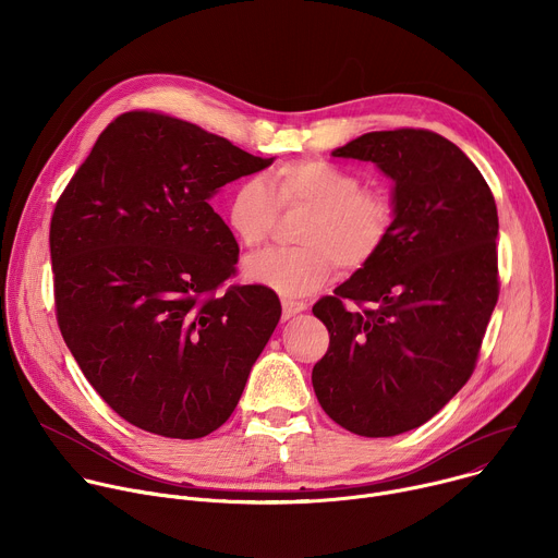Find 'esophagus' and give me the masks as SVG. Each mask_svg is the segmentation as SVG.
I'll use <instances>...</instances> for the list:
<instances>
[{
  "label": "esophagus",
  "mask_w": 558,
  "mask_h": 558,
  "mask_svg": "<svg viewBox=\"0 0 558 558\" xmlns=\"http://www.w3.org/2000/svg\"><path fill=\"white\" fill-rule=\"evenodd\" d=\"M306 308L304 302H293V300H282V320H291L293 315L302 313Z\"/></svg>",
  "instance_id": "34e87169"
}]
</instances>
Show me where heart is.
<instances>
[{
    "label": "heart",
    "mask_w": 558,
    "mask_h": 558,
    "mask_svg": "<svg viewBox=\"0 0 558 558\" xmlns=\"http://www.w3.org/2000/svg\"><path fill=\"white\" fill-rule=\"evenodd\" d=\"M278 207H308L298 229V247H276L254 256L245 276L282 298H306L329 282L340 265L355 271L384 247L392 203L379 190H364L357 174L323 158L282 163L274 192L260 177L238 183L225 205V222L238 243L258 250L274 229Z\"/></svg>",
    "instance_id": "heart-1"
}]
</instances>
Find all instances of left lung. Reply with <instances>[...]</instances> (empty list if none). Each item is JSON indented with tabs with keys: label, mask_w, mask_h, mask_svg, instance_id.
Returning a JSON list of instances; mask_svg holds the SVG:
<instances>
[{
	"label": "left lung",
	"mask_w": 558,
	"mask_h": 558,
	"mask_svg": "<svg viewBox=\"0 0 558 558\" xmlns=\"http://www.w3.org/2000/svg\"><path fill=\"white\" fill-rule=\"evenodd\" d=\"M331 154L392 181V225L377 256L313 304L331 340L311 381L336 424L392 437L437 415L474 371L499 298L497 205L470 158L428 130L368 132ZM344 299L372 306L349 312Z\"/></svg>",
	"instance_id": "8db88e82"
}]
</instances>
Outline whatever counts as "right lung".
Listing matches in <instances>:
<instances>
[{"mask_svg":"<svg viewBox=\"0 0 558 558\" xmlns=\"http://www.w3.org/2000/svg\"><path fill=\"white\" fill-rule=\"evenodd\" d=\"M254 156L158 112H125L97 138L50 222L61 336L104 402L141 430L220 428L278 320L265 287H218L238 243L209 198L260 172Z\"/></svg>","mask_w":558,"mask_h":558,"instance_id":"obj_1","label":"right lung"}]
</instances>
